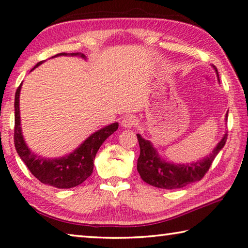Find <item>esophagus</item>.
I'll list each match as a JSON object with an SVG mask.
<instances>
[{"instance_id": "1", "label": "esophagus", "mask_w": 248, "mask_h": 248, "mask_svg": "<svg viewBox=\"0 0 248 248\" xmlns=\"http://www.w3.org/2000/svg\"><path fill=\"white\" fill-rule=\"evenodd\" d=\"M137 124V119L136 117L133 116H125L123 121H121V125H123L124 128H131V127H135Z\"/></svg>"}]
</instances>
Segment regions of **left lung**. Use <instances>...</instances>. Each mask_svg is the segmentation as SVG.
Returning a JSON list of instances; mask_svg holds the SVG:
<instances>
[{
	"instance_id": "obj_1",
	"label": "left lung",
	"mask_w": 248,
	"mask_h": 248,
	"mask_svg": "<svg viewBox=\"0 0 248 248\" xmlns=\"http://www.w3.org/2000/svg\"><path fill=\"white\" fill-rule=\"evenodd\" d=\"M213 67L217 74V79L219 81L217 69L215 68V66ZM137 138H138L140 145V155L138 163H137V170H138L141 179L152 186L166 188V190H173V188H181L187 186V184L198 182L205 175L215 156L225 145L227 133L224 135L221 141L216 144L214 150L209 155L198 161V162L186 164L166 162L163 159L160 158L158 151L153 148L150 141L143 139L139 133L137 135Z\"/></svg>"
}]
</instances>
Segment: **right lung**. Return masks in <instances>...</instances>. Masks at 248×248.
I'll list each match as a JSON object with an SVG mask.
<instances>
[{
    "mask_svg": "<svg viewBox=\"0 0 248 248\" xmlns=\"http://www.w3.org/2000/svg\"><path fill=\"white\" fill-rule=\"evenodd\" d=\"M66 55L80 56L86 60V56L81 53H61L55 55L53 57L66 56ZM43 62H37L33 69L41 65ZM21 87L22 84L18 86L16 93H15L14 101V144L19 158L26 164L31 173L38 181H41L42 183L48 184V186L57 188H70L79 186L92 175L93 170V159H95L97 151L99 150L100 145L104 143V141L117 130L119 124H118V123L111 124L107 127L100 129V130L93 132L76 150L69 153L68 155L54 159L43 158V156L35 155L34 152L31 151L25 143L24 138H23L21 117H19V93H21Z\"/></svg>",
    "mask_w": 248,
    "mask_h": 248,
    "instance_id": "right-lung-1",
    "label": "right lung"
}]
</instances>
